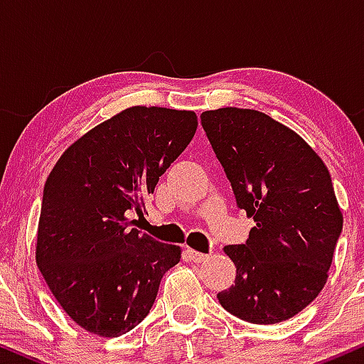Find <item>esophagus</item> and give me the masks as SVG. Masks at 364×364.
<instances>
[{
    "label": "esophagus",
    "instance_id": "obj_1",
    "mask_svg": "<svg viewBox=\"0 0 364 364\" xmlns=\"http://www.w3.org/2000/svg\"><path fill=\"white\" fill-rule=\"evenodd\" d=\"M188 255H190L191 262H195V263H202V262H205L207 258H208V255L195 252V250H188Z\"/></svg>",
    "mask_w": 364,
    "mask_h": 364
}]
</instances>
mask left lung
<instances>
[{
	"mask_svg": "<svg viewBox=\"0 0 364 364\" xmlns=\"http://www.w3.org/2000/svg\"><path fill=\"white\" fill-rule=\"evenodd\" d=\"M200 119L237 207L255 220L245 245L224 246L236 279L219 303L250 323L289 320L323 289L344 223L327 166L265 112L220 107Z\"/></svg>",
	"mask_w": 364,
	"mask_h": 364,
	"instance_id": "obj_1",
	"label": "left lung"
}]
</instances>
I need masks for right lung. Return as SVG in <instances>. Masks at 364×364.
Returning <instances> with one entry per match:
<instances>
[{
	"label": "right lung",
	"instance_id": "right-lung-1",
	"mask_svg": "<svg viewBox=\"0 0 364 364\" xmlns=\"http://www.w3.org/2000/svg\"><path fill=\"white\" fill-rule=\"evenodd\" d=\"M193 111L132 106L73 141L44 185L36 262L66 315L101 337L149 315L181 248L132 228L193 139Z\"/></svg>",
	"mask_w": 364,
	"mask_h": 364
}]
</instances>
